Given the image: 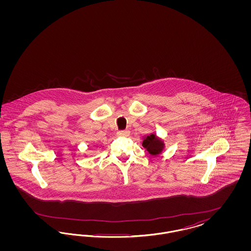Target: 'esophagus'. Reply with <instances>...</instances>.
<instances>
[{"instance_id":"esophagus-1","label":"esophagus","mask_w":251,"mask_h":251,"mask_svg":"<svg viewBox=\"0 0 251 251\" xmlns=\"http://www.w3.org/2000/svg\"><path fill=\"white\" fill-rule=\"evenodd\" d=\"M118 135H120V136H129L130 131L129 130H124V131H118Z\"/></svg>"}]
</instances>
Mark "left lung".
<instances>
[{
  "label": "left lung",
  "instance_id": "left-lung-1",
  "mask_svg": "<svg viewBox=\"0 0 251 251\" xmlns=\"http://www.w3.org/2000/svg\"><path fill=\"white\" fill-rule=\"evenodd\" d=\"M142 146L149 151L151 155L157 156L163 152L165 149L164 140L159 138L155 133H151L143 137Z\"/></svg>",
  "mask_w": 251,
  "mask_h": 251
}]
</instances>
